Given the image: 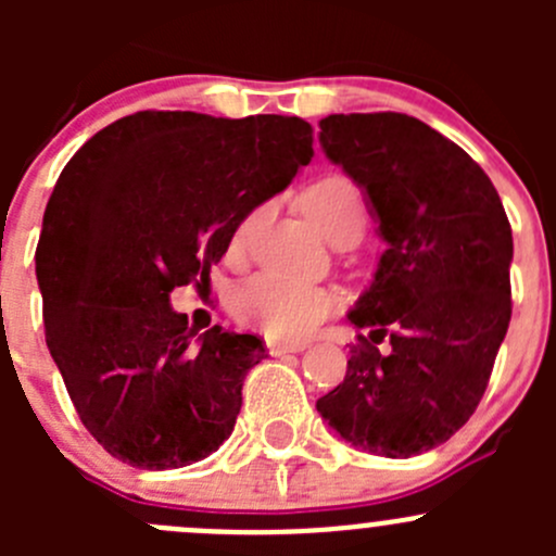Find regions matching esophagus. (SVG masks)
<instances>
[{"instance_id":"esophagus-1","label":"esophagus","mask_w":556,"mask_h":556,"mask_svg":"<svg viewBox=\"0 0 556 556\" xmlns=\"http://www.w3.org/2000/svg\"><path fill=\"white\" fill-rule=\"evenodd\" d=\"M306 344L304 341H268V355L279 357L288 355V352H304Z\"/></svg>"}]
</instances>
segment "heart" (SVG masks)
Returning <instances> with one entry per match:
<instances>
[{"instance_id": "obj_1", "label": "heart", "mask_w": 556, "mask_h": 556, "mask_svg": "<svg viewBox=\"0 0 556 556\" xmlns=\"http://www.w3.org/2000/svg\"><path fill=\"white\" fill-rule=\"evenodd\" d=\"M304 210L314 226L336 242L346 231H363L366 204L357 182L344 174H325L304 190ZM257 210L250 212L231 233L228 250L233 255L244 250ZM341 295L325 285H301L277 274H257L233 293V314L244 325L263 330L271 339H304L323 319L339 309Z\"/></svg>"}]
</instances>
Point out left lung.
Returning <instances> with one entry per match:
<instances>
[{
    "label": "left lung",
    "instance_id": "8db88e82",
    "mask_svg": "<svg viewBox=\"0 0 556 556\" xmlns=\"http://www.w3.org/2000/svg\"><path fill=\"white\" fill-rule=\"evenodd\" d=\"M319 142L368 193L387 250L350 312L371 333L317 412L352 446L414 457L450 441L490 384L511 323V223L484 169L417 117L328 115Z\"/></svg>",
    "mask_w": 556,
    "mask_h": 556
}]
</instances>
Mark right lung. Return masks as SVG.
I'll return each instance as SVG.
<instances>
[{"instance_id": "add662e5", "label": "right lung", "mask_w": 556, "mask_h": 556, "mask_svg": "<svg viewBox=\"0 0 556 556\" xmlns=\"http://www.w3.org/2000/svg\"><path fill=\"white\" fill-rule=\"evenodd\" d=\"M301 117L144 110L93 134L61 172L37 244L45 341L88 433L144 470L231 435L266 346L220 325L193 341L179 285H210L239 223L312 161Z\"/></svg>"}]
</instances>
